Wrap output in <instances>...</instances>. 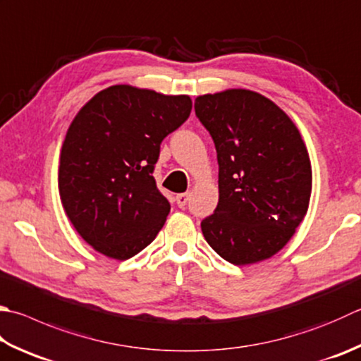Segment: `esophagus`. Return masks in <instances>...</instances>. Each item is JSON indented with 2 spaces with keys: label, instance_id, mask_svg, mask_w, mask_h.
Wrapping results in <instances>:
<instances>
[{
  "label": "esophagus",
  "instance_id": "esophagus-1",
  "mask_svg": "<svg viewBox=\"0 0 361 361\" xmlns=\"http://www.w3.org/2000/svg\"><path fill=\"white\" fill-rule=\"evenodd\" d=\"M188 200H190V195L188 193H180V195L176 196V202H178L179 207H185Z\"/></svg>",
  "mask_w": 361,
  "mask_h": 361
}]
</instances>
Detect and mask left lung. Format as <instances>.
Segmentation results:
<instances>
[{"mask_svg":"<svg viewBox=\"0 0 361 361\" xmlns=\"http://www.w3.org/2000/svg\"><path fill=\"white\" fill-rule=\"evenodd\" d=\"M195 113L219 160L220 198L201 221L204 239L234 265L278 253L307 215L311 163L288 114L248 90L206 94Z\"/></svg>","mask_w":361,"mask_h":361,"instance_id":"obj_1","label":"left lung"}]
</instances>
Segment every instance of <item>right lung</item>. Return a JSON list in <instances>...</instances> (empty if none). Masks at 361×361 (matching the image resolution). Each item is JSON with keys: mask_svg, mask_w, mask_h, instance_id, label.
Instances as JSON below:
<instances>
[{"mask_svg": "<svg viewBox=\"0 0 361 361\" xmlns=\"http://www.w3.org/2000/svg\"><path fill=\"white\" fill-rule=\"evenodd\" d=\"M192 111L188 96L110 86L81 108L61 149L58 185L73 228L113 259L138 255L169 214L154 179L160 145Z\"/></svg>", "mask_w": 361, "mask_h": 361, "instance_id": "obj_1", "label": "right lung"}]
</instances>
